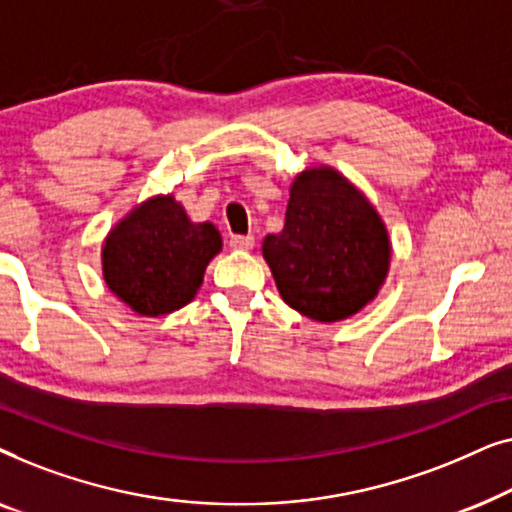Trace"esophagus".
I'll return each mask as SVG.
<instances>
[{
    "label": "esophagus",
    "instance_id": "34e87169",
    "mask_svg": "<svg viewBox=\"0 0 512 512\" xmlns=\"http://www.w3.org/2000/svg\"><path fill=\"white\" fill-rule=\"evenodd\" d=\"M228 244H230V249L249 251V249H254L256 240H254V235H233V237H230Z\"/></svg>",
    "mask_w": 512,
    "mask_h": 512
}]
</instances>
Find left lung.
<instances>
[{
    "label": "left lung",
    "mask_w": 512,
    "mask_h": 512,
    "mask_svg": "<svg viewBox=\"0 0 512 512\" xmlns=\"http://www.w3.org/2000/svg\"><path fill=\"white\" fill-rule=\"evenodd\" d=\"M263 258L277 291L312 321H345L387 282L391 240L380 212L331 165L291 181L282 233L265 235Z\"/></svg>",
    "instance_id": "obj_1"
}]
</instances>
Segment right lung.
Listing matches in <instances>:
<instances>
[{"instance_id":"1","label":"right lung","mask_w":512,"mask_h":512,"mask_svg":"<svg viewBox=\"0 0 512 512\" xmlns=\"http://www.w3.org/2000/svg\"><path fill=\"white\" fill-rule=\"evenodd\" d=\"M223 247L214 223H195L172 193L132 207L102 242V277L114 296L142 317L191 303Z\"/></svg>"}]
</instances>
